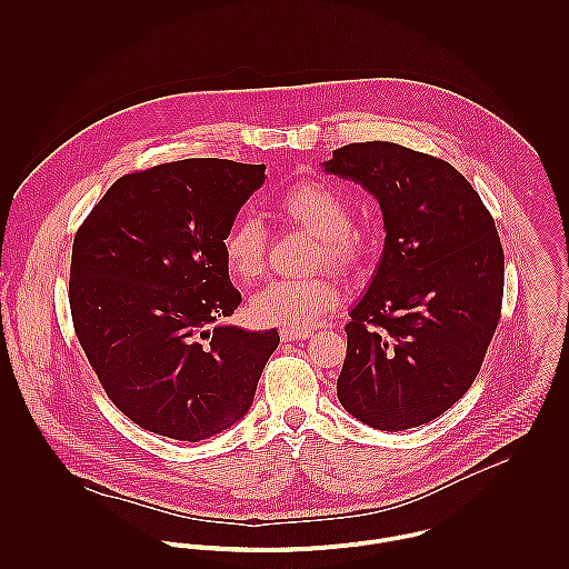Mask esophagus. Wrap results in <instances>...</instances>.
Returning a JSON list of instances; mask_svg holds the SVG:
<instances>
[{
    "instance_id": "1",
    "label": "esophagus",
    "mask_w": 569,
    "mask_h": 569,
    "mask_svg": "<svg viewBox=\"0 0 569 569\" xmlns=\"http://www.w3.org/2000/svg\"><path fill=\"white\" fill-rule=\"evenodd\" d=\"M311 337V332L309 330H280V339L282 341H305V339H309Z\"/></svg>"
}]
</instances>
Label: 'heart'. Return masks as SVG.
<instances>
[{
	"label": "heart",
	"mask_w": 569,
	"mask_h": 569,
	"mask_svg": "<svg viewBox=\"0 0 569 569\" xmlns=\"http://www.w3.org/2000/svg\"><path fill=\"white\" fill-rule=\"evenodd\" d=\"M280 217L291 226L307 230L318 239L316 267L326 264L332 271H350L363 253V241L352 228L348 203L320 181H302L284 192L278 203ZM264 230L243 217L223 239L226 267L232 278L249 282L264 267ZM339 305V293L326 278L311 280H273L262 287L249 302L251 322L278 326L284 330H309L328 311Z\"/></svg>",
	"instance_id": "obj_1"
}]
</instances>
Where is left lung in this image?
Masks as SVG:
<instances>
[{
  "label": "left lung",
  "instance_id": "obj_1",
  "mask_svg": "<svg viewBox=\"0 0 569 569\" xmlns=\"http://www.w3.org/2000/svg\"><path fill=\"white\" fill-rule=\"evenodd\" d=\"M322 168L361 183L386 230L346 325L339 403L375 429L420 427L467 395L499 322L503 249L495 221L451 163L395 142L341 147Z\"/></svg>",
  "mask_w": 569,
  "mask_h": 569
}]
</instances>
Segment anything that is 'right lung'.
<instances>
[{
	"label": "right lung",
	"mask_w": 569,
	"mask_h": 569,
	"mask_svg": "<svg viewBox=\"0 0 569 569\" xmlns=\"http://www.w3.org/2000/svg\"><path fill=\"white\" fill-rule=\"evenodd\" d=\"M264 163L181 160L120 177L74 237L70 309L107 397L147 431L234 427L280 343L221 322L241 305L223 239Z\"/></svg>",
	"instance_id": "obj_1"
}]
</instances>
